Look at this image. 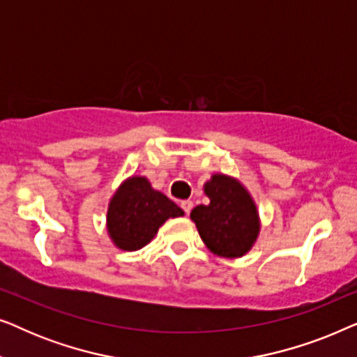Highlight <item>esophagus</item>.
I'll return each mask as SVG.
<instances>
[{"instance_id": "34e87169", "label": "esophagus", "mask_w": 357, "mask_h": 357, "mask_svg": "<svg viewBox=\"0 0 357 357\" xmlns=\"http://www.w3.org/2000/svg\"><path fill=\"white\" fill-rule=\"evenodd\" d=\"M180 206H182L185 214H190V211H192V208H193V203L190 202V199H185V202H182V204H180Z\"/></svg>"}]
</instances>
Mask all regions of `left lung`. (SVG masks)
<instances>
[{
	"label": "left lung",
	"instance_id": "1",
	"mask_svg": "<svg viewBox=\"0 0 357 357\" xmlns=\"http://www.w3.org/2000/svg\"><path fill=\"white\" fill-rule=\"evenodd\" d=\"M204 193L209 204H199L190 214L199 237L219 257H242L260 231L252 197L237 180L226 175H213L204 185Z\"/></svg>",
	"mask_w": 357,
	"mask_h": 357
}]
</instances>
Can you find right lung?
I'll use <instances>...</instances> for the list:
<instances>
[{"instance_id":"add662e5","label":"right lung","mask_w":357,"mask_h":357,"mask_svg":"<svg viewBox=\"0 0 357 357\" xmlns=\"http://www.w3.org/2000/svg\"><path fill=\"white\" fill-rule=\"evenodd\" d=\"M183 216L177 204L151 188L144 177H131L112 198L107 221L116 247L138 250L151 242L169 218Z\"/></svg>"}]
</instances>
